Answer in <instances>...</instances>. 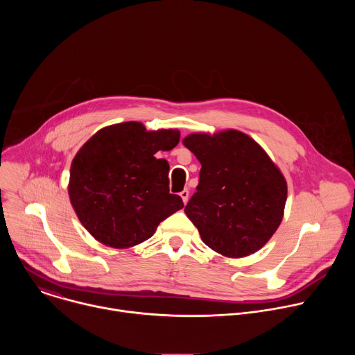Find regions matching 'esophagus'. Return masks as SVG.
Instances as JSON below:
<instances>
[{
	"mask_svg": "<svg viewBox=\"0 0 355 355\" xmlns=\"http://www.w3.org/2000/svg\"><path fill=\"white\" fill-rule=\"evenodd\" d=\"M180 195H181V198H182V200H184V204H187L188 199H189V191L185 188L184 191L180 192Z\"/></svg>",
	"mask_w": 355,
	"mask_h": 355,
	"instance_id": "esophagus-1",
	"label": "esophagus"
}]
</instances>
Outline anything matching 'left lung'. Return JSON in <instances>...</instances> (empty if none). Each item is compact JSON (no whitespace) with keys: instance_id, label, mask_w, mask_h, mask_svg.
<instances>
[{"instance_id":"1","label":"left lung","mask_w":355,"mask_h":355,"mask_svg":"<svg viewBox=\"0 0 355 355\" xmlns=\"http://www.w3.org/2000/svg\"><path fill=\"white\" fill-rule=\"evenodd\" d=\"M200 163L199 184L185 207L202 241L226 257L260 250L278 229L286 181L250 136L225 130L182 140Z\"/></svg>"}]
</instances>
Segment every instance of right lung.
<instances>
[{"label":"right lung","instance_id":"add662e5","mask_svg":"<svg viewBox=\"0 0 355 355\" xmlns=\"http://www.w3.org/2000/svg\"><path fill=\"white\" fill-rule=\"evenodd\" d=\"M180 141V132H147L139 122H125L96 132L76 155L69 195L83 226L103 244L136 245L155 234L160 222L184 207L170 193L166 159Z\"/></svg>","mask_w":355,"mask_h":355}]
</instances>
